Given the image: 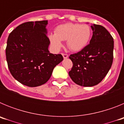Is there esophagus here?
<instances>
[{
	"mask_svg": "<svg viewBox=\"0 0 124 124\" xmlns=\"http://www.w3.org/2000/svg\"><path fill=\"white\" fill-rule=\"evenodd\" d=\"M62 55L63 56V58L66 59L67 58H68V55L67 54H64V53H62Z\"/></svg>",
	"mask_w": 124,
	"mask_h": 124,
	"instance_id": "esophagus-1",
	"label": "esophagus"
}]
</instances>
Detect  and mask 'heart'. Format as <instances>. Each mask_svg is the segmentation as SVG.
<instances>
[{
	"instance_id": "obj_1",
	"label": "heart",
	"mask_w": 124,
	"mask_h": 124,
	"mask_svg": "<svg viewBox=\"0 0 124 124\" xmlns=\"http://www.w3.org/2000/svg\"><path fill=\"white\" fill-rule=\"evenodd\" d=\"M91 35V30L87 25L68 23L58 26L54 34L49 35V40L56 51H59L63 46L61 41L66 40V45L70 50L79 51L87 45Z\"/></svg>"
}]
</instances>
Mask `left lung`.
Here are the masks:
<instances>
[{
    "label": "left lung",
    "instance_id": "left-lung-1",
    "mask_svg": "<svg viewBox=\"0 0 124 124\" xmlns=\"http://www.w3.org/2000/svg\"><path fill=\"white\" fill-rule=\"evenodd\" d=\"M91 27L93 32L89 44L70 56L73 66L69 75L76 84L84 87L101 82L113 61L114 39L110 33L101 25Z\"/></svg>",
    "mask_w": 124,
    "mask_h": 124
}]
</instances>
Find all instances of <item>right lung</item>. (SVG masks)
Wrapping results in <instances>:
<instances>
[{
    "instance_id": "right-lung-1",
    "label": "right lung",
    "mask_w": 124,
    "mask_h": 124,
    "mask_svg": "<svg viewBox=\"0 0 124 124\" xmlns=\"http://www.w3.org/2000/svg\"><path fill=\"white\" fill-rule=\"evenodd\" d=\"M47 24L48 20L23 23L7 39L5 53L10 72L17 81L28 87L46 83L54 67L63 60L61 54L49 51Z\"/></svg>"
}]
</instances>
